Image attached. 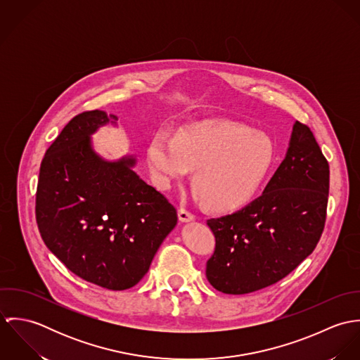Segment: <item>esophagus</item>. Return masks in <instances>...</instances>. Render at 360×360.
Masks as SVG:
<instances>
[{
    "instance_id": "34e87169",
    "label": "esophagus",
    "mask_w": 360,
    "mask_h": 360,
    "mask_svg": "<svg viewBox=\"0 0 360 360\" xmlns=\"http://www.w3.org/2000/svg\"><path fill=\"white\" fill-rule=\"evenodd\" d=\"M179 219H180V221H183V223H186V221H191V220H194L195 219V214L190 210V209H187V207H180L179 209Z\"/></svg>"
}]
</instances>
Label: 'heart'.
Segmentation results:
<instances>
[{
    "label": "heart",
    "instance_id": "b5f03b06",
    "mask_svg": "<svg viewBox=\"0 0 360 360\" xmlns=\"http://www.w3.org/2000/svg\"><path fill=\"white\" fill-rule=\"evenodd\" d=\"M147 160L160 188H170L194 170L197 197L212 210L229 212L254 195L273 162V148L250 127L210 119L180 129L174 139L159 131Z\"/></svg>",
    "mask_w": 360,
    "mask_h": 360
}]
</instances>
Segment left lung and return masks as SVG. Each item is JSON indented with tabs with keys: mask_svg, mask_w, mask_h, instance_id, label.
Wrapping results in <instances>:
<instances>
[{
	"mask_svg": "<svg viewBox=\"0 0 360 360\" xmlns=\"http://www.w3.org/2000/svg\"><path fill=\"white\" fill-rule=\"evenodd\" d=\"M330 167L311 130L295 122L290 147L263 194L206 223L214 252L206 278L220 292L241 295L276 284L316 248L326 223Z\"/></svg>",
	"mask_w": 360,
	"mask_h": 360,
	"instance_id": "obj_1",
	"label": "left lung"
}]
</instances>
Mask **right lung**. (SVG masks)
<instances>
[{
    "label": "right lung",
    "instance_id": "obj_1",
    "mask_svg": "<svg viewBox=\"0 0 360 360\" xmlns=\"http://www.w3.org/2000/svg\"><path fill=\"white\" fill-rule=\"evenodd\" d=\"M115 115L86 110L55 139L40 166L36 220L47 248L72 273L106 290L134 287L177 224L167 198L131 169L103 160L90 136Z\"/></svg>",
    "mask_w": 360,
    "mask_h": 360
}]
</instances>
